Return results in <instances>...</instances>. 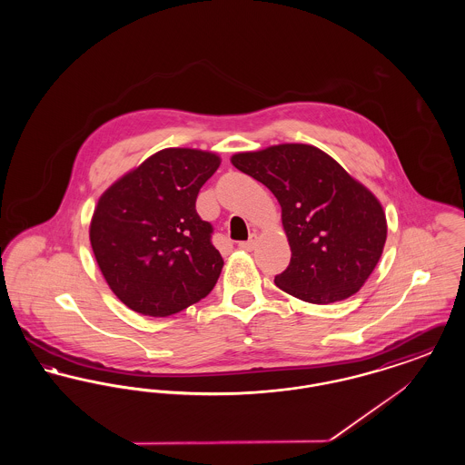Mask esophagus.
<instances>
[{"label": "esophagus", "instance_id": "esophagus-1", "mask_svg": "<svg viewBox=\"0 0 465 465\" xmlns=\"http://www.w3.org/2000/svg\"><path fill=\"white\" fill-rule=\"evenodd\" d=\"M256 243H258V235H256V233H251L247 241H243V242L239 243V247L243 249V251H252V249L256 247Z\"/></svg>", "mask_w": 465, "mask_h": 465}]
</instances>
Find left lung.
Listing matches in <instances>:
<instances>
[{"label": "left lung", "mask_w": 465, "mask_h": 465, "mask_svg": "<svg viewBox=\"0 0 465 465\" xmlns=\"http://www.w3.org/2000/svg\"><path fill=\"white\" fill-rule=\"evenodd\" d=\"M232 163L263 183L281 203L291 262L275 275L279 288L319 305L362 288L387 239L383 209L370 190L309 144L237 153Z\"/></svg>", "instance_id": "obj_1"}]
</instances>
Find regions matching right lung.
Listing matches in <instances>:
<instances>
[{
	"label": "right lung",
	"mask_w": 465,
	"mask_h": 465,
	"mask_svg": "<svg viewBox=\"0 0 465 465\" xmlns=\"http://www.w3.org/2000/svg\"><path fill=\"white\" fill-rule=\"evenodd\" d=\"M214 153L167 148L99 199L90 243L111 291L134 312L167 317L205 298L222 273L213 224L195 209Z\"/></svg>",
	"instance_id": "add662e5"
}]
</instances>
